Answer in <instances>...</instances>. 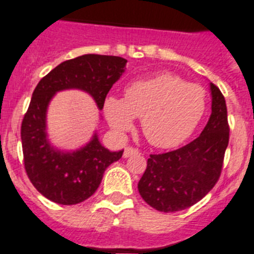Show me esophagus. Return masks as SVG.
<instances>
[{
	"label": "esophagus",
	"mask_w": 254,
	"mask_h": 254,
	"mask_svg": "<svg viewBox=\"0 0 254 254\" xmlns=\"http://www.w3.org/2000/svg\"><path fill=\"white\" fill-rule=\"evenodd\" d=\"M139 150L136 148H132V147H127L124 149V158H127V157H131V155H135L139 154Z\"/></svg>",
	"instance_id": "esophagus-1"
}]
</instances>
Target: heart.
Segmentation results:
<instances>
[{
    "label": "heart",
    "instance_id": "obj_1",
    "mask_svg": "<svg viewBox=\"0 0 254 254\" xmlns=\"http://www.w3.org/2000/svg\"><path fill=\"white\" fill-rule=\"evenodd\" d=\"M206 92L172 73L132 81L125 87L124 99L109 96L104 113L111 127L129 130L141 118V130L153 147L173 148L186 140L202 119Z\"/></svg>",
    "mask_w": 254,
    "mask_h": 254
}]
</instances>
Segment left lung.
<instances>
[{"instance_id":"1","label":"left lung","mask_w":254,"mask_h":254,"mask_svg":"<svg viewBox=\"0 0 254 254\" xmlns=\"http://www.w3.org/2000/svg\"><path fill=\"white\" fill-rule=\"evenodd\" d=\"M210 88L211 115L200 136L178 149L148 158L138 190L143 200L158 211L192 206L219 181L230 127L223 93L214 83Z\"/></svg>"}]
</instances>
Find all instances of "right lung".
I'll return each mask as SVG.
<instances>
[{
	"instance_id": "right-lung-1",
	"label": "right lung",
	"mask_w": 254,
	"mask_h": 254,
	"mask_svg": "<svg viewBox=\"0 0 254 254\" xmlns=\"http://www.w3.org/2000/svg\"><path fill=\"white\" fill-rule=\"evenodd\" d=\"M127 62L122 57L84 54L57 65L34 90L21 123L24 166L31 184L48 200L61 205L87 200L99 189L105 170L122 158L124 152H110L96 135L77 152H58L50 147L45 132L50 99L57 91L79 88L90 93L101 110Z\"/></svg>"
}]
</instances>
